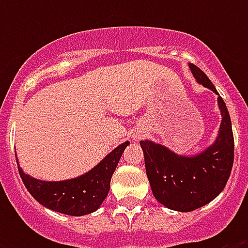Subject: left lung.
<instances>
[{"label":"left lung","instance_id":"1","mask_svg":"<svg viewBox=\"0 0 248 248\" xmlns=\"http://www.w3.org/2000/svg\"><path fill=\"white\" fill-rule=\"evenodd\" d=\"M197 82L217 93L215 86L194 64H189ZM221 124L215 143L193 157L179 155L151 140L140 141L145 171L155 200L167 208L189 212L202 207L223 192L234 161L231 116L223 97H217Z\"/></svg>","mask_w":248,"mask_h":248}]
</instances>
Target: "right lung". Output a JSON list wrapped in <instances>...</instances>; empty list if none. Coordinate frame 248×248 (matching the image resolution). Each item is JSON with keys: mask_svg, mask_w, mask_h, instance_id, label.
<instances>
[{"mask_svg": "<svg viewBox=\"0 0 248 248\" xmlns=\"http://www.w3.org/2000/svg\"><path fill=\"white\" fill-rule=\"evenodd\" d=\"M128 144H121L89 172L71 180H37L23 172L19 165L17 169L25 188L42 206L65 215H87L96 211L108 196L112 175Z\"/></svg>", "mask_w": 248, "mask_h": 248, "instance_id": "right-lung-1", "label": "right lung"}]
</instances>
